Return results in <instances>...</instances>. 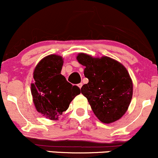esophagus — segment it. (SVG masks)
<instances>
[{
    "mask_svg": "<svg viewBox=\"0 0 158 158\" xmlns=\"http://www.w3.org/2000/svg\"><path fill=\"white\" fill-rule=\"evenodd\" d=\"M77 86H78V87H79L80 89H81V87H82V86H83V84H82V83H80V84H77Z\"/></svg>",
    "mask_w": 158,
    "mask_h": 158,
    "instance_id": "esophagus-1",
    "label": "esophagus"
}]
</instances>
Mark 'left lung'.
<instances>
[{
    "instance_id": "1",
    "label": "left lung",
    "mask_w": 158,
    "mask_h": 158,
    "mask_svg": "<svg viewBox=\"0 0 158 158\" xmlns=\"http://www.w3.org/2000/svg\"><path fill=\"white\" fill-rule=\"evenodd\" d=\"M77 61L84 65L89 83L81 87L93 113L104 123L117 121L125 114L133 95V84L122 63L108 56L95 58L81 53Z\"/></svg>"
}]
</instances>
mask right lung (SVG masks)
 <instances>
[{
    "instance_id": "right-lung-1",
    "label": "right lung",
    "mask_w": 158,
    "mask_h": 158,
    "mask_svg": "<svg viewBox=\"0 0 158 158\" xmlns=\"http://www.w3.org/2000/svg\"><path fill=\"white\" fill-rule=\"evenodd\" d=\"M62 56L51 54L41 60L33 72L31 94L36 110L46 118L56 120L69 107L71 102L81 93L60 74Z\"/></svg>"
}]
</instances>
